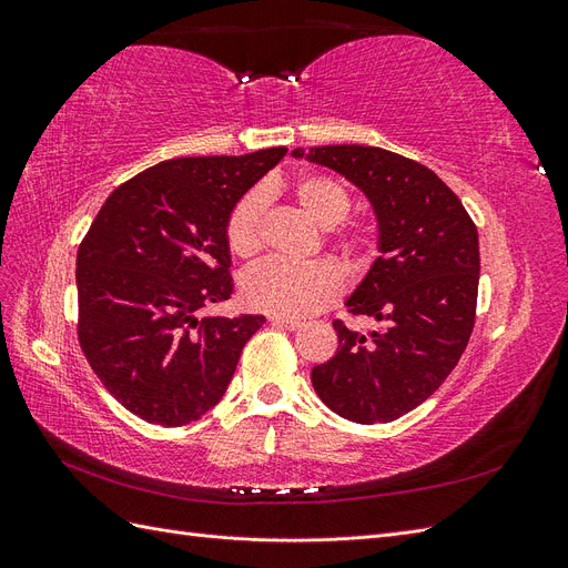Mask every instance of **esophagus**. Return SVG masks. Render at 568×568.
I'll return each instance as SVG.
<instances>
[{
    "mask_svg": "<svg viewBox=\"0 0 568 568\" xmlns=\"http://www.w3.org/2000/svg\"><path fill=\"white\" fill-rule=\"evenodd\" d=\"M270 322H272L274 326H280V329H288V332H296L298 326H301V322H298V320H291V317H277V315H272V317H270Z\"/></svg>",
    "mask_w": 568,
    "mask_h": 568,
    "instance_id": "1",
    "label": "esophagus"
}]
</instances>
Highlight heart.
<instances>
[{"label":"heart","instance_id":"1","mask_svg":"<svg viewBox=\"0 0 568 568\" xmlns=\"http://www.w3.org/2000/svg\"><path fill=\"white\" fill-rule=\"evenodd\" d=\"M301 211L317 227L326 230L334 246L353 267H365L374 255V239L365 225H341L351 213V194L343 182L329 175L307 173L291 186ZM267 194L253 189L236 201L227 217V246L236 257H255L263 248ZM343 291L341 272L326 261L291 265L267 261L242 277V298L253 311L277 317H307L332 305Z\"/></svg>","mask_w":568,"mask_h":568}]
</instances>
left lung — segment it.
<instances>
[{"label": "left lung", "mask_w": 568, "mask_h": 568, "mask_svg": "<svg viewBox=\"0 0 568 568\" xmlns=\"http://www.w3.org/2000/svg\"><path fill=\"white\" fill-rule=\"evenodd\" d=\"M363 189L379 222V257L346 301L369 334L334 320L338 348L311 374L320 400L357 424H386L422 405L467 348L478 296V232L434 170L379 146L296 149Z\"/></svg>", "instance_id": "8db88e82"}]
</instances>
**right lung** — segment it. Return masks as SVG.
I'll use <instances>...</instances> for the list:
<instances>
[{
  "instance_id": "right-lung-1",
  "label": "right lung",
  "mask_w": 568,
  "mask_h": 568,
  "mask_svg": "<svg viewBox=\"0 0 568 568\" xmlns=\"http://www.w3.org/2000/svg\"><path fill=\"white\" fill-rule=\"evenodd\" d=\"M284 153L163 161L120 184L84 234L75 270L80 348L140 419L184 426L205 415L263 326V315L199 313L232 296L227 217Z\"/></svg>"
}]
</instances>
